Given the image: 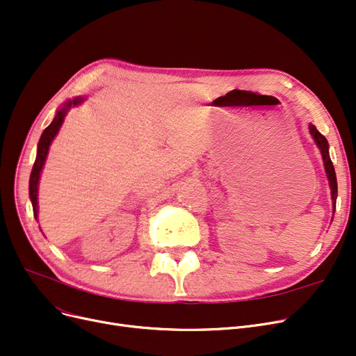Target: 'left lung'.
<instances>
[{"label":"left lung","mask_w":356,"mask_h":356,"mask_svg":"<svg viewBox=\"0 0 356 356\" xmlns=\"http://www.w3.org/2000/svg\"><path fill=\"white\" fill-rule=\"evenodd\" d=\"M309 129H310V136L313 137L317 148L321 149L323 165H325V172H326L327 180H329V188H330V195H332V207H333V215H334L336 197H338V181H336L334 167H333L330 156H329V144H327V140L319 133V131L316 129V127L313 124H309Z\"/></svg>","instance_id":"obj_1"}]
</instances>
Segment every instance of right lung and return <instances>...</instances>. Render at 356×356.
<instances>
[{"mask_svg": "<svg viewBox=\"0 0 356 356\" xmlns=\"http://www.w3.org/2000/svg\"><path fill=\"white\" fill-rule=\"evenodd\" d=\"M85 101V98L82 97H76L73 98L72 101H66L59 109L56 112V115L53 118V121L50 122V125L43 131V134L39 140V144H37V156H35V161L33 165V170L30 175V181H29V195H30V200L33 204V213L34 218L37 219L39 216V181H40V176H42V170H43V165L46 163L47 154H49V148L51 141L54 140V137L58 136L59 129L65 121V117L67 115V112L72 106H78Z\"/></svg>", "mask_w": 356, "mask_h": 356, "instance_id": "obj_1", "label": "right lung"}]
</instances>
